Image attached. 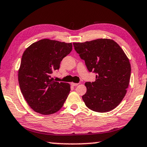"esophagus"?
Segmentation results:
<instances>
[{
	"label": "esophagus",
	"instance_id": "34e87169",
	"mask_svg": "<svg viewBox=\"0 0 147 147\" xmlns=\"http://www.w3.org/2000/svg\"><path fill=\"white\" fill-rule=\"evenodd\" d=\"M71 85L72 86H78L79 85V84H78V83H71Z\"/></svg>",
	"mask_w": 147,
	"mask_h": 147
}]
</instances>
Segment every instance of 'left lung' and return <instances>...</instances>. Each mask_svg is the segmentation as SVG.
Returning <instances> with one entry per match:
<instances>
[{
  "label": "left lung",
  "mask_w": 147,
  "mask_h": 147,
  "mask_svg": "<svg viewBox=\"0 0 147 147\" xmlns=\"http://www.w3.org/2000/svg\"><path fill=\"white\" fill-rule=\"evenodd\" d=\"M73 44L89 71L96 74L95 82L85 84L87 91L82 99L86 105L99 113L115 109L126 95L131 78V64L124 51L107 38Z\"/></svg>",
  "instance_id": "1"
}]
</instances>
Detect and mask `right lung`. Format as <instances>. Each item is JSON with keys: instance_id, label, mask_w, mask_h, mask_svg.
<instances>
[{"instance_id": "obj_1", "label": "right lung", "mask_w": 147, "mask_h": 147, "mask_svg": "<svg viewBox=\"0 0 147 147\" xmlns=\"http://www.w3.org/2000/svg\"><path fill=\"white\" fill-rule=\"evenodd\" d=\"M72 50V44L42 39L23 53L18 71V83L25 100L35 112L51 115L62 107L70 91L67 83L56 82L52 74Z\"/></svg>"}]
</instances>
